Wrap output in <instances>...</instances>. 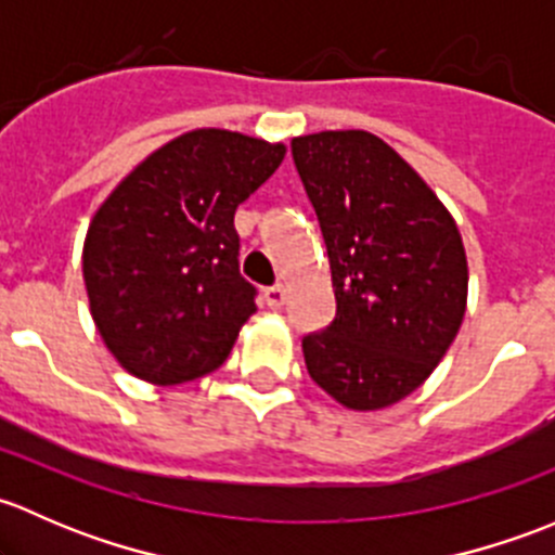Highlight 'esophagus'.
<instances>
[{
  "label": "esophagus",
  "instance_id": "esophagus-1",
  "mask_svg": "<svg viewBox=\"0 0 555 555\" xmlns=\"http://www.w3.org/2000/svg\"><path fill=\"white\" fill-rule=\"evenodd\" d=\"M262 298H266L268 309H282L284 300H287V289H284L282 284H273V287H268L266 293H262Z\"/></svg>",
  "mask_w": 555,
  "mask_h": 555
}]
</instances>
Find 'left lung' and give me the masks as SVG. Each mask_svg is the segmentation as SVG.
<instances>
[{"label": "left lung", "instance_id": "1", "mask_svg": "<svg viewBox=\"0 0 555 555\" xmlns=\"http://www.w3.org/2000/svg\"><path fill=\"white\" fill-rule=\"evenodd\" d=\"M333 273V324L304 338L313 384L382 411L433 376L467 311V255L435 190L376 133L293 139Z\"/></svg>", "mask_w": 555, "mask_h": 555}]
</instances>
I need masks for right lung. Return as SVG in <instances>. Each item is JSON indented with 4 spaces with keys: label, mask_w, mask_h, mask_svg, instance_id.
Instances as JSON below:
<instances>
[{
    "label": "right lung",
    "mask_w": 555,
    "mask_h": 555,
    "mask_svg": "<svg viewBox=\"0 0 555 555\" xmlns=\"http://www.w3.org/2000/svg\"><path fill=\"white\" fill-rule=\"evenodd\" d=\"M284 153L282 142L195 128L150 153L99 206L82 279L99 335L131 376L173 386L228 360L257 311L233 217Z\"/></svg>",
    "instance_id": "obj_1"
}]
</instances>
